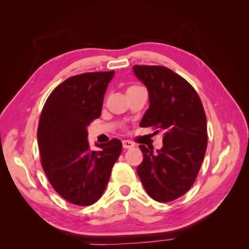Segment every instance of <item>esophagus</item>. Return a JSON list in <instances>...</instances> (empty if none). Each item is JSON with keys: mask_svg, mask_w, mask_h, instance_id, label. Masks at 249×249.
<instances>
[{"mask_svg": "<svg viewBox=\"0 0 249 249\" xmlns=\"http://www.w3.org/2000/svg\"><path fill=\"white\" fill-rule=\"evenodd\" d=\"M122 143H123L124 149H133V147H135V143H133V142L129 140H123Z\"/></svg>", "mask_w": 249, "mask_h": 249, "instance_id": "obj_1", "label": "esophagus"}]
</instances>
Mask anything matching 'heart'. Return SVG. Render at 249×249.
<instances>
[{"instance_id":"obj_1","label":"heart","mask_w":249,"mask_h":249,"mask_svg":"<svg viewBox=\"0 0 249 249\" xmlns=\"http://www.w3.org/2000/svg\"><path fill=\"white\" fill-rule=\"evenodd\" d=\"M140 88H142V87H139V86H130V87L128 88V89H127V91H130V89H140Z\"/></svg>"}]
</instances>
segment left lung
<instances>
[{
	"label": "left lung",
	"mask_w": 249,
	"mask_h": 249,
	"mask_svg": "<svg viewBox=\"0 0 249 249\" xmlns=\"http://www.w3.org/2000/svg\"><path fill=\"white\" fill-rule=\"evenodd\" d=\"M134 72L150 97L140 126L163 131V146L157 154L140 145L143 160L137 173L150 197L170 202L193 186L204 158L208 129L203 105L192 84L168 67L135 65Z\"/></svg>",
	"instance_id": "left-lung-1"
}]
</instances>
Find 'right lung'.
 <instances>
[{
	"label": "right lung",
	"instance_id": "right-lung-1",
	"mask_svg": "<svg viewBox=\"0 0 249 249\" xmlns=\"http://www.w3.org/2000/svg\"><path fill=\"white\" fill-rule=\"evenodd\" d=\"M114 71L84 72L66 79L47 98L37 140L40 162L51 186L72 204L88 206L102 197L122 142L112 139L91 151L87 127L100 116Z\"/></svg>",
	"mask_w": 249,
	"mask_h": 249
}]
</instances>
